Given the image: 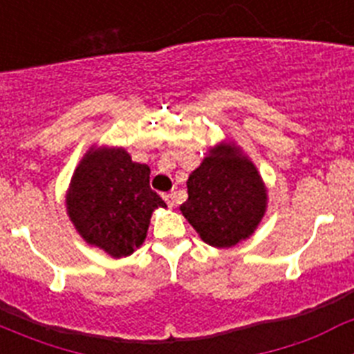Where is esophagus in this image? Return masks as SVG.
Listing matches in <instances>:
<instances>
[{
  "mask_svg": "<svg viewBox=\"0 0 354 354\" xmlns=\"http://www.w3.org/2000/svg\"><path fill=\"white\" fill-rule=\"evenodd\" d=\"M162 200L167 202L168 207H174V205H175V193H165V195H162Z\"/></svg>",
  "mask_w": 354,
  "mask_h": 354,
  "instance_id": "esophagus-1",
  "label": "esophagus"
}]
</instances>
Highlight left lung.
I'll return each instance as SVG.
<instances>
[{"label":"left lung","mask_w":354,"mask_h":354,"mask_svg":"<svg viewBox=\"0 0 354 354\" xmlns=\"http://www.w3.org/2000/svg\"><path fill=\"white\" fill-rule=\"evenodd\" d=\"M180 211L207 245L228 248L257 228L266 211V187L236 147L218 145L189 175Z\"/></svg>","instance_id":"left-lung-1"}]
</instances>
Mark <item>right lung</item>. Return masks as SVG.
Instances as JSON below:
<instances>
[{"label":"right lung","instance_id":"1","mask_svg":"<svg viewBox=\"0 0 354 354\" xmlns=\"http://www.w3.org/2000/svg\"><path fill=\"white\" fill-rule=\"evenodd\" d=\"M167 207L150 187V168L131 161L124 149H99L74 171L67 212L88 245L127 257L145 241L150 214Z\"/></svg>","mask_w":354,"mask_h":354}]
</instances>
